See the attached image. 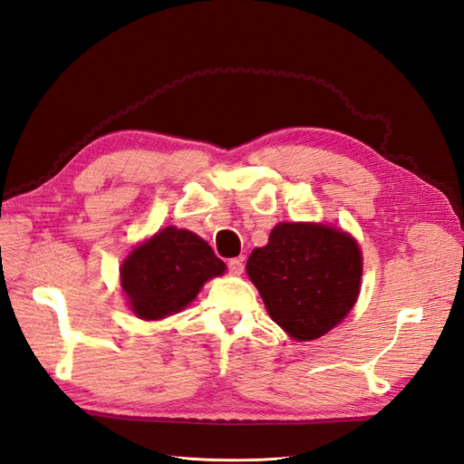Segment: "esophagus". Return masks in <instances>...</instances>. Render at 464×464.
I'll use <instances>...</instances> for the list:
<instances>
[{"label": "esophagus", "mask_w": 464, "mask_h": 464, "mask_svg": "<svg viewBox=\"0 0 464 464\" xmlns=\"http://www.w3.org/2000/svg\"><path fill=\"white\" fill-rule=\"evenodd\" d=\"M228 271L232 275H242L244 273V261L242 259H230L228 261Z\"/></svg>", "instance_id": "obj_1"}]
</instances>
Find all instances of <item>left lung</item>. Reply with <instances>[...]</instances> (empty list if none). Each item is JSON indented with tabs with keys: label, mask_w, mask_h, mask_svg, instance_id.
<instances>
[{
	"label": "left lung",
	"mask_w": 464,
	"mask_h": 464,
	"mask_svg": "<svg viewBox=\"0 0 464 464\" xmlns=\"http://www.w3.org/2000/svg\"><path fill=\"white\" fill-rule=\"evenodd\" d=\"M246 269L276 325L292 339L314 341L354 307L362 251L353 236L327 224L280 222Z\"/></svg>",
	"instance_id": "8db88e82"
}]
</instances>
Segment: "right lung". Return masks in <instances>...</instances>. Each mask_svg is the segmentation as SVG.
<instances>
[{"mask_svg": "<svg viewBox=\"0 0 464 464\" xmlns=\"http://www.w3.org/2000/svg\"><path fill=\"white\" fill-rule=\"evenodd\" d=\"M227 265L198 234L166 227L123 259L120 278L131 312L159 321L189 305Z\"/></svg>", "mask_w": 464, "mask_h": 464, "instance_id": "right-lung-1", "label": "right lung"}]
</instances>
